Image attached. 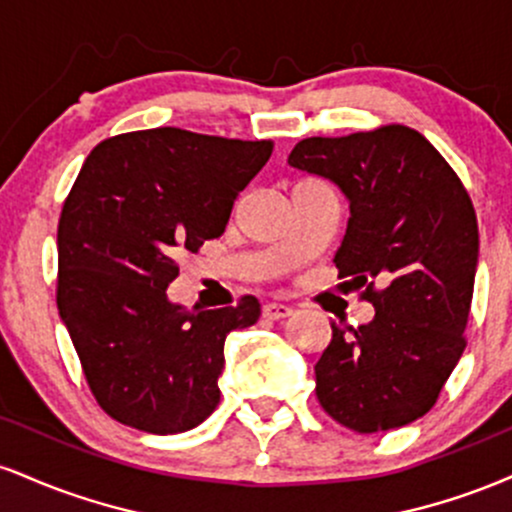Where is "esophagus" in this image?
Instances as JSON below:
<instances>
[{
    "label": "esophagus",
    "mask_w": 512,
    "mask_h": 512,
    "mask_svg": "<svg viewBox=\"0 0 512 512\" xmlns=\"http://www.w3.org/2000/svg\"><path fill=\"white\" fill-rule=\"evenodd\" d=\"M262 315L267 317V320H284V317L293 315V308H291V305H284V303H267L262 308Z\"/></svg>",
    "instance_id": "1"
}]
</instances>
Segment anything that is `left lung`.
I'll use <instances>...</instances> for the list:
<instances>
[{"label":"left lung","instance_id":"obj_1","mask_svg":"<svg viewBox=\"0 0 512 512\" xmlns=\"http://www.w3.org/2000/svg\"><path fill=\"white\" fill-rule=\"evenodd\" d=\"M289 166L332 182L349 202L334 264L368 284L375 308L351 334L332 322L317 399L356 433L407 426L436 404L464 351L479 262L472 199L436 146L404 125L303 139Z\"/></svg>","mask_w":512,"mask_h":512}]
</instances>
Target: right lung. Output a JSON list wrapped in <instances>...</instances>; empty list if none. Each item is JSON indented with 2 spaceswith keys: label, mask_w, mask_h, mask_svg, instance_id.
Returning <instances> with one entry per match:
<instances>
[{
  "label": "right lung",
  "mask_w": 512,
  "mask_h": 512,
  "mask_svg": "<svg viewBox=\"0 0 512 512\" xmlns=\"http://www.w3.org/2000/svg\"><path fill=\"white\" fill-rule=\"evenodd\" d=\"M272 149L156 127L98 144L81 166L57 228V308L93 397L120 424L170 436L219 404L223 344L260 320V301L187 310L168 284L180 250L221 236Z\"/></svg>",
  "instance_id": "1"
}]
</instances>
